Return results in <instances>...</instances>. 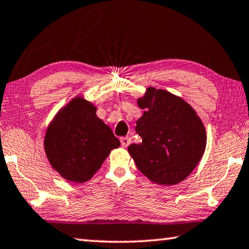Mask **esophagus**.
I'll list each match as a JSON object with an SVG mask.
<instances>
[{
    "instance_id": "obj_1",
    "label": "esophagus",
    "mask_w": 249,
    "mask_h": 249,
    "mask_svg": "<svg viewBox=\"0 0 249 249\" xmlns=\"http://www.w3.org/2000/svg\"><path fill=\"white\" fill-rule=\"evenodd\" d=\"M131 139H129V137H122L121 139V144H122V146H123V147H127V146L131 144Z\"/></svg>"
}]
</instances>
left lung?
I'll return each mask as SVG.
<instances>
[{
    "label": "left lung",
    "instance_id": "obj_1",
    "mask_svg": "<svg viewBox=\"0 0 249 249\" xmlns=\"http://www.w3.org/2000/svg\"><path fill=\"white\" fill-rule=\"evenodd\" d=\"M137 104L144 109L135 127L142 143L129 145V155L153 183H180L205 153L207 135L203 121L187 102L165 89L147 88Z\"/></svg>",
    "mask_w": 249,
    "mask_h": 249
}]
</instances>
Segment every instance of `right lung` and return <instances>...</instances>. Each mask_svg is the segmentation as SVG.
I'll return each instance as SVG.
<instances>
[{
	"label": "right lung",
	"instance_id": "right-lung-1",
	"mask_svg": "<svg viewBox=\"0 0 249 249\" xmlns=\"http://www.w3.org/2000/svg\"><path fill=\"white\" fill-rule=\"evenodd\" d=\"M96 110L92 102L77 95L58 109L46 128L43 145L51 166L75 184L92 178L121 145Z\"/></svg>",
	"mask_w": 249,
	"mask_h": 249
}]
</instances>
